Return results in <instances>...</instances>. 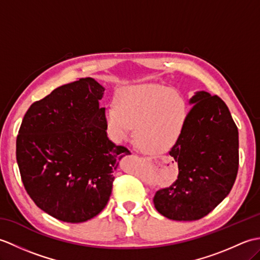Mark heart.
Returning <instances> with one entry per match:
<instances>
[{
  "mask_svg": "<svg viewBox=\"0 0 260 260\" xmlns=\"http://www.w3.org/2000/svg\"><path fill=\"white\" fill-rule=\"evenodd\" d=\"M105 121L116 142L135 139L147 151L162 153L175 145L186 121V104L178 90L157 85L123 87L115 106L105 108Z\"/></svg>",
  "mask_w": 260,
  "mask_h": 260,
  "instance_id": "b5f03b06",
  "label": "heart"
}]
</instances>
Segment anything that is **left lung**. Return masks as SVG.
Masks as SVG:
<instances>
[{"instance_id": "1", "label": "left lung", "mask_w": 260, "mask_h": 260, "mask_svg": "<svg viewBox=\"0 0 260 260\" xmlns=\"http://www.w3.org/2000/svg\"><path fill=\"white\" fill-rule=\"evenodd\" d=\"M183 132L169 152L178 162L174 183L154 196L155 209L176 221L207 215L229 194L238 173V128L221 98L192 96Z\"/></svg>"}]
</instances>
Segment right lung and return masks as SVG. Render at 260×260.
I'll return each mask as SVG.
<instances>
[{"label":"right lung","instance_id":"obj_1","mask_svg":"<svg viewBox=\"0 0 260 260\" xmlns=\"http://www.w3.org/2000/svg\"><path fill=\"white\" fill-rule=\"evenodd\" d=\"M105 88L82 78L33 103L16 137L27 194L60 221L85 222L106 207L118 159L128 155L107 136Z\"/></svg>","mask_w":260,"mask_h":260}]
</instances>
